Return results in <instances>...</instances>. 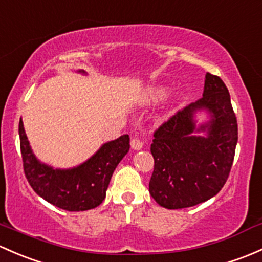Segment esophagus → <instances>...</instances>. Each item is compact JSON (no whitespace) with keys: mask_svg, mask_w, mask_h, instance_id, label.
<instances>
[{"mask_svg":"<svg viewBox=\"0 0 262 262\" xmlns=\"http://www.w3.org/2000/svg\"><path fill=\"white\" fill-rule=\"evenodd\" d=\"M130 147L134 150H140L143 148V142H140L139 139H132Z\"/></svg>","mask_w":262,"mask_h":262,"instance_id":"obj_1","label":"esophagus"}]
</instances>
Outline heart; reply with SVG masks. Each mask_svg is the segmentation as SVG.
I'll use <instances>...</instances> for the list:
<instances>
[{
  "label": "heart",
  "mask_w": 262,
  "mask_h": 262,
  "mask_svg": "<svg viewBox=\"0 0 262 262\" xmlns=\"http://www.w3.org/2000/svg\"><path fill=\"white\" fill-rule=\"evenodd\" d=\"M170 94V88L167 85H157V86H150L144 90V100L147 103L156 104L158 101L164 100L168 95Z\"/></svg>",
  "instance_id": "b5f03b06"
}]
</instances>
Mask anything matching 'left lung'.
I'll list each match as a JSON object with an SVG mask.
<instances>
[{"instance_id": "1", "label": "left lung", "mask_w": 262, "mask_h": 262, "mask_svg": "<svg viewBox=\"0 0 262 262\" xmlns=\"http://www.w3.org/2000/svg\"><path fill=\"white\" fill-rule=\"evenodd\" d=\"M209 120L197 124L198 112ZM237 144V120L225 82L207 73L200 100L154 133L149 192L162 207L187 208L216 196L228 178Z\"/></svg>"}]
</instances>
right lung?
I'll return each mask as SVG.
<instances>
[{
  "mask_svg": "<svg viewBox=\"0 0 262 262\" xmlns=\"http://www.w3.org/2000/svg\"><path fill=\"white\" fill-rule=\"evenodd\" d=\"M78 73L85 74L84 70ZM24 170L30 186L43 200L66 211H88L104 201L110 178L119 162L129 152V136L104 143L88 161L73 168H54L38 161L18 124Z\"/></svg>",
  "mask_w": 262,
  "mask_h": 262,
  "instance_id": "add662e5",
  "label": "right lung"
}]
</instances>
